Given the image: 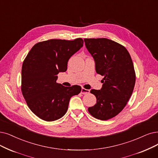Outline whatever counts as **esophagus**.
I'll return each instance as SVG.
<instances>
[{
	"mask_svg": "<svg viewBox=\"0 0 158 158\" xmlns=\"http://www.w3.org/2000/svg\"><path fill=\"white\" fill-rule=\"evenodd\" d=\"M89 92H90V91L89 89H85V88H84V87L81 88V94H85L89 93Z\"/></svg>",
	"mask_w": 158,
	"mask_h": 158,
	"instance_id": "obj_1",
	"label": "esophagus"
}]
</instances>
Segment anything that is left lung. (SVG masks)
Wrapping results in <instances>:
<instances>
[{"instance_id":"8db88e82","label":"left lung","mask_w":158,"mask_h":158,"mask_svg":"<svg viewBox=\"0 0 158 158\" xmlns=\"http://www.w3.org/2000/svg\"><path fill=\"white\" fill-rule=\"evenodd\" d=\"M85 47L95 61L96 72L104 77L100 90L91 89L97 98L88 111L106 121L121 112L129 100L135 83L131 56L124 46L106 38L84 39Z\"/></svg>"}]
</instances>
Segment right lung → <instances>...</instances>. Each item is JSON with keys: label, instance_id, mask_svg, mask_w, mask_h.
Here are the masks:
<instances>
[{"label": "right lung", "instance_id": "right-lung-1", "mask_svg": "<svg viewBox=\"0 0 158 158\" xmlns=\"http://www.w3.org/2000/svg\"><path fill=\"white\" fill-rule=\"evenodd\" d=\"M84 41L49 40L36 43L24 59L21 72V91L30 110L45 121L64 116L70 98L81 88L65 87L56 82L57 74L65 72L71 56L83 47Z\"/></svg>", "mask_w": 158, "mask_h": 158}]
</instances>
